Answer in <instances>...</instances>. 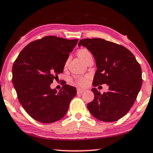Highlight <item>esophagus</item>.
Here are the masks:
<instances>
[{"label":"esophagus","mask_w":153,"mask_h":153,"mask_svg":"<svg viewBox=\"0 0 153 153\" xmlns=\"http://www.w3.org/2000/svg\"><path fill=\"white\" fill-rule=\"evenodd\" d=\"M84 90H83V89H80V88H78L77 89V94H82V93L84 92Z\"/></svg>","instance_id":"1"}]
</instances>
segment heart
I'll return each mask as SVG.
<instances>
[{"label": "heart", "instance_id": "1", "mask_svg": "<svg viewBox=\"0 0 153 153\" xmlns=\"http://www.w3.org/2000/svg\"><path fill=\"white\" fill-rule=\"evenodd\" d=\"M77 55H78L79 58L84 61L88 55H91V53L89 52L88 50H87L86 48H81L79 49L78 52H77ZM75 83H76L77 85H79V86H84L86 84L87 79L86 78H82V77H81V78H77L76 80H75Z\"/></svg>", "mask_w": 153, "mask_h": 153}]
</instances>
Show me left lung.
I'll return each mask as SVG.
<instances>
[{
  "label": "left lung",
  "mask_w": 153,
  "mask_h": 153,
  "mask_svg": "<svg viewBox=\"0 0 153 153\" xmlns=\"http://www.w3.org/2000/svg\"><path fill=\"white\" fill-rule=\"evenodd\" d=\"M86 47L95 57L97 70L93 85L106 84L108 91L100 94L92 88L94 99L87 108L102 122H115L126 114L142 86V70L133 53L122 45L102 39H84L79 46Z\"/></svg>",
  "instance_id": "8db88e82"
}]
</instances>
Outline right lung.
Segmentation results:
<instances>
[{
  "mask_svg": "<svg viewBox=\"0 0 153 153\" xmlns=\"http://www.w3.org/2000/svg\"><path fill=\"white\" fill-rule=\"evenodd\" d=\"M78 39L47 36L29 43L19 53L13 66V83L17 98L35 120L53 123L61 120L76 95L75 87L63 84L59 91L51 84L63 72L69 53Z\"/></svg>",
  "mask_w": 153,
  "mask_h": 153,
  "instance_id": "right-lung-1",
  "label": "right lung"
}]
</instances>
